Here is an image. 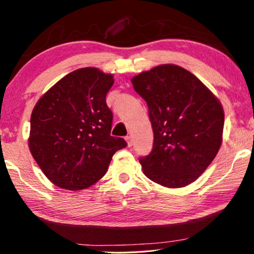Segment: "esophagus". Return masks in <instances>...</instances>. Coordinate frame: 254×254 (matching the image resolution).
Returning a JSON list of instances; mask_svg holds the SVG:
<instances>
[{
  "mask_svg": "<svg viewBox=\"0 0 254 254\" xmlns=\"http://www.w3.org/2000/svg\"><path fill=\"white\" fill-rule=\"evenodd\" d=\"M126 141H127V147H132L133 140H132V136L131 135L126 136Z\"/></svg>",
  "mask_w": 254,
  "mask_h": 254,
  "instance_id": "esophagus-1",
  "label": "esophagus"
}]
</instances>
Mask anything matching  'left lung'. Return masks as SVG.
I'll list each match as a JSON object with an SVG mask.
<instances>
[{"instance_id":"1","label":"left lung","mask_w":254,"mask_h":254,"mask_svg":"<svg viewBox=\"0 0 254 254\" xmlns=\"http://www.w3.org/2000/svg\"><path fill=\"white\" fill-rule=\"evenodd\" d=\"M131 81L147 102L153 130L152 151L140 158L143 174L168 188L195 182L222 144L221 102L190 71L171 64L140 72Z\"/></svg>"}]
</instances>
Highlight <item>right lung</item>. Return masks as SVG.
<instances>
[{"label": "right lung", "mask_w": 254, "mask_h": 254, "mask_svg": "<svg viewBox=\"0 0 254 254\" xmlns=\"http://www.w3.org/2000/svg\"><path fill=\"white\" fill-rule=\"evenodd\" d=\"M112 74L95 67L69 72L42 95L30 120L29 149L51 183L80 190L106 174L113 154L127 147L111 135L106 94Z\"/></svg>", "instance_id": "add662e5"}]
</instances>
